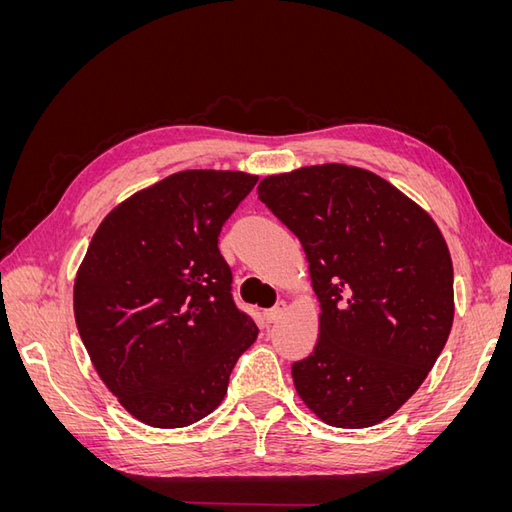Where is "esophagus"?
I'll use <instances>...</instances> for the list:
<instances>
[{
    "label": "esophagus",
    "instance_id": "34e87169",
    "mask_svg": "<svg viewBox=\"0 0 512 512\" xmlns=\"http://www.w3.org/2000/svg\"><path fill=\"white\" fill-rule=\"evenodd\" d=\"M284 312H286V303H277L275 307L267 309V312H265V320L273 324V322H277V320H280V318L284 316Z\"/></svg>",
    "mask_w": 512,
    "mask_h": 512
}]
</instances>
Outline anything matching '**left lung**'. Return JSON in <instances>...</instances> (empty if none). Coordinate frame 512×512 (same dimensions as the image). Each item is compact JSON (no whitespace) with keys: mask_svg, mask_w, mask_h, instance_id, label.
<instances>
[{"mask_svg":"<svg viewBox=\"0 0 512 512\" xmlns=\"http://www.w3.org/2000/svg\"><path fill=\"white\" fill-rule=\"evenodd\" d=\"M303 245L320 301L314 352L292 365L303 404L333 427L382 423L416 393L453 327V260L431 215L346 164L258 183Z\"/></svg>","mask_w":512,"mask_h":512,"instance_id":"left-lung-1","label":"left lung"}]
</instances>
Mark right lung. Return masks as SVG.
Segmentation results:
<instances>
[{
	"label": "right lung",
	"mask_w": 512,
	"mask_h": 512,
	"mask_svg": "<svg viewBox=\"0 0 512 512\" xmlns=\"http://www.w3.org/2000/svg\"><path fill=\"white\" fill-rule=\"evenodd\" d=\"M256 181L241 170H181L123 200L87 247L76 327L106 389L145 425L177 429L211 414L256 342L218 247Z\"/></svg>",
	"instance_id": "add662e5"
}]
</instances>
